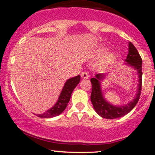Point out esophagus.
Listing matches in <instances>:
<instances>
[{"mask_svg": "<svg viewBox=\"0 0 155 155\" xmlns=\"http://www.w3.org/2000/svg\"><path fill=\"white\" fill-rule=\"evenodd\" d=\"M81 76H82V79H87L88 78V73L87 72H84L81 74Z\"/></svg>", "mask_w": 155, "mask_h": 155, "instance_id": "esophagus-1", "label": "esophagus"}]
</instances>
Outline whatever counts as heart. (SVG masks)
I'll return each mask as SVG.
<instances>
[{"label":"heart","instance_id":"obj_1","mask_svg":"<svg viewBox=\"0 0 155 155\" xmlns=\"http://www.w3.org/2000/svg\"><path fill=\"white\" fill-rule=\"evenodd\" d=\"M104 51V48H101V49H100V51H101V52H102V51ZM114 58H115V54L112 52H109L104 56V59H103V62L105 64L110 63L112 61L114 60Z\"/></svg>","mask_w":155,"mask_h":155}]
</instances>
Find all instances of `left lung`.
Listing matches in <instances>:
<instances>
[{
	"label": "left lung",
	"mask_w": 155,
	"mask_h": 155,
	"mask_svg": "<svg viewBox=\"0 0 155 155\" xmlns=\"http://www.w3.org/2000/svg\"><path fill=\"white\" fill-rule=\"evenodd\" d=\"M128 54L125 59V64L137 70L138 76V85H137V92L134 100L130 101L127 104L123 106H116L110 104L105 99L101 88V81L104 80L106 75L104 73H99L95 75L94 78L91 79L92 85L91 101L94 110L102 118L107 119L121 118L129 113L138 103L140 99L142 89V79H143V72H142V58L139 54L138 51L130 42L128 46Z\"/></svg>",
	"instance_id": "1"
}]
</instances>
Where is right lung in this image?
Listing matches in <instances>:
<instances>
[{
	"label": "right lung",
	"instance_id": "1",
	"mask_svg": "<svg viewBox=\"0 0 155 155\" xmlns=\"http://www.w3.org/2000/svg\"><path fill=\"white\" fill-rule=\"evenodd\" d=\"M79 81H80V76L79 75L68 79L67 82H65L61 92L60 94V96H59L58 101L54 104V107L48 109L44 113L37 115V116L40 117V118H48L55 117L61 114L64 111V109H66L69 101H70L72 92L74 90L75 87H76V85L79 84Z\"/></svg>",
	"mask_w": 155,
	"mask_h": 155
}]
</instances>
